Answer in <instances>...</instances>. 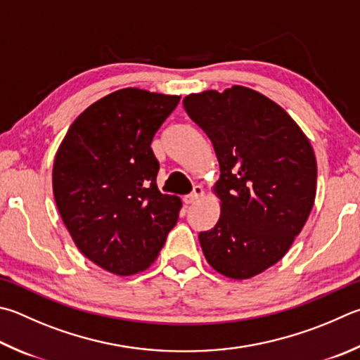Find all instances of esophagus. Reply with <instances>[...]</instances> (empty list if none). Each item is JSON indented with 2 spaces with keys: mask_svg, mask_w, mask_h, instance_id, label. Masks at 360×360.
Here are the masks:
<instances>
[{
  "mask_svg": "<svg viewBox=\"0 0 360 360\" xmlns=\"http://www.w3.org/2000/svg\"><path fill=\"white\" fill-rule=\"evenodd\" d=\"M202 195H205V188H202L201 186H195L192 193L187 195V197H184V202H186V205H193V202L200 200Z\"/></svg>",
  "mask_w": 360,
  "mask_h": 360,
  "instance_id": "1",
  "label": "esophagus"
}]
</instances>
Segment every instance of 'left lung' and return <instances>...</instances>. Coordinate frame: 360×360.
Wrapping results in <instances>:
<instances>
[{"label":"left lung","instance_id":"left-lung-1","mask_svg":"<svg viewBox=\"0 0 360 360\" xmlns=\"http://www.w3.org/2000/svg\"><path fill=\"white\" fill-rule=\"evenodd\" d=\"M182 103L220 167L212 187L220 217L200 233L202 253L221 276L252 278L282 259L302 231L316 195L315 153L297 122L255 89H207Z\"/></svg>","mask_w":360,"mask_h":360}]
</instances>
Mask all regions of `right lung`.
<instances>
[{"mask_svg": "<svg viewBox=\"0 0 360 360\" xmlns=\"http://www.w3.org/2000/svg\"><path fill=\"white\" fill-rule=\"evenodd\" d=\"M181 96L124 88L72 122L53 163V197L78 250L127 277L146 271L176 225L182 202L155 184L151 149Z\"/></svg>", "mask_w": 360, "mask_h": 360, "instance_id": "right-lung-1", "label": "right lung"}]
</instances>
